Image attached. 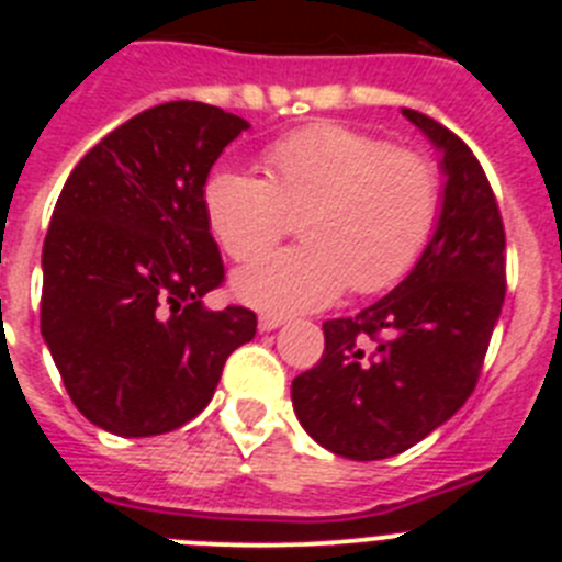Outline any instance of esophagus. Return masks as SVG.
<instances>
[{"mask_svg": "<svg viewBox=\"0 0 562 562\" xmlns=\"http://www.w3.org/2000/svg\"><path fill=\"white\" fill-rule=\"evenodd\" d=\"M278 326H284V317H281V315H261V317H258V329H261V331H276Z\"/></svg>", "mask_w": 562, "mask_h": 562, "instance_id": "esophagus-1", "label": "esophagus"}]
</instances>
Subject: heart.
<instances>
[{
  "mask_svg": "<svg viewBox=\"0 0 562 562\" xmlns=\"http://www.w3.org/2000/svg\"><path fill=\"white\" fill-rule=\"evenodd\" d=\"M267 180L220 168L202 188L213 238L250 261L286 236L292 216L306 245L258 258L233 292L270 315L321 310L342 292L394 286L428 247L439 222L441 177L428 154L391 148L340 123L292 132L265 151Z\"/></svg>",
  "mask_w": 562,
  "mask_h": 562,
  "instance_id": "obj_1",
  "label": "heart"
}]
</instances>
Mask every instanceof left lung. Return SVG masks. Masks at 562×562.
<instances>
[{
    "mask_svg": "<svg viewBox=\"0 0 562 562\" xmlns=\"http://www.w3.org/2000/svg\"><path fill=\"white\" fill-rule=\"evenodd\" d=\"M402 114L441 151V213L405 281L355 317L324 324L292 408L331 453L376 461L414 448L473 394L506 292V236L475 154L428 114Z\"/></svg>",
    "mask_w": 562,
    "mask_h": 562,
    "instance_id": "1",
    "label": "left lung"
}]
</instances>
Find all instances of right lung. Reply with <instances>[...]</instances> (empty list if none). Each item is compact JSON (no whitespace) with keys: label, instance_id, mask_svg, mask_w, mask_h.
Segmentation results:
<instances>
[{"label":"right lung","instance_id":"right-lung-1","mask_svg":"<svg viewBox=\"0 0 562 562\" xmlns=\"http://www.w3.org/2000/svg\"><path fill=\"white\" fill-rule=\"evenodd\" d=\"M245 128L220 106L160 103L64 182L42 252V335L69 400L109 434L182 428L256 335V312L202 304L225 281L202 188Z\"/></svg>","mask_w":562,"mask_h":562}]
</instances>
